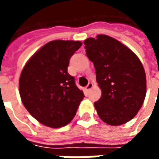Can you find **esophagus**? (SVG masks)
<instances>
[{
  "mask_svg": "<svg viewBox=\"0 0 159 159\" xmlns=\"http://www.w3.org/2000/svg\"><path fill=\"white\" fill-rule=\"evenodd\" d=\"M93 83H89V84H88V85H87L86 86V90L87 91H88V92H89L90 90H91V89H92V88H93Z\"/></svg>",
  "mask_w": 159,
  "mask_h": 159,
  "instance_id": "esophagus-1",
  "label": "esophagus"
}]
</instances>
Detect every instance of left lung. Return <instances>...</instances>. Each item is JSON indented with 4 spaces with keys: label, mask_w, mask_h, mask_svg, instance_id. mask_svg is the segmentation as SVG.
Instances as JSON below:
<instances>
[{
    "label": "left lung",
    "mask_w": 159,
    "mask_h": 159,
    "mask_svg": "<svg viewBox=\"0 0 159 159\" xmlns=\"http://www.w3.org/2000/svg\"><path fill=\"white\" fill-rule=\"evenodd\" d=\"M83 43L102 92L94 102L97 113L109 125L126 123L136 115L146 97L142 64L129 48L111 36L98 35Z\"/></svg>",
    "instance_id": "1"
}]
</instances>
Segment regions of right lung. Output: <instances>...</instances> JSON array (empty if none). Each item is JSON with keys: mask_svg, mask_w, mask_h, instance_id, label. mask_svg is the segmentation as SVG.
Here are the masks:
<instances>
[{"mask_svg": "<svg viewBox=\"0 0 159 159\" xmlns=\"http://www.w3.org/2000/svg\"><path fill=\"white\" fill-rule=\"evenodd\" d=\"M78 41L56 40L47 43L29 59L19 78V94L27 111L46 126L68 124L84 98L67 68L80 48Z\"/></svg>", "mask_w": 159, "mask_h": 159, "instance_id": "1", "label": "right lung"}]
</instances>
